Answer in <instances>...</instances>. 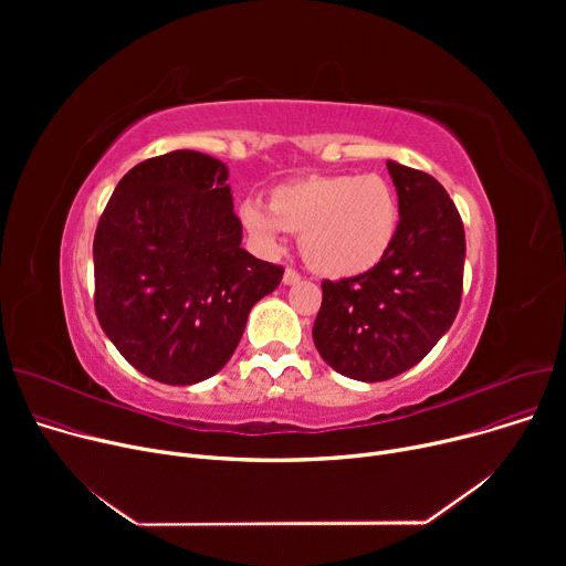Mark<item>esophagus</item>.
I'll use <instances>...</instances> for the list:
<instances>
[{"mask_svg":"<svg viewBox=\"0 0 566 566\" xmlns=\"http://www.w3.org/2000/svg\"><path fill=\"white\" fill-rule=\"evenodd\" d=\"M282 280H284V284H286V286H291V284H298V282H301V273L295 271V268H286Z\"/></svg>","mask_w":566,"mask_h":566,"instance_id":"1","label":"esophagus"}]
</instances>
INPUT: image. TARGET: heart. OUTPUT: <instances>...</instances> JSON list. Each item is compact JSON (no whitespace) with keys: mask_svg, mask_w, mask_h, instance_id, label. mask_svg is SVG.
Here are the masks:
<instances>
[{"mask_svg":"<svg viewBox=\"0 0 566 566\" xmlns=\"http://www.w3.org/2000/svg\"><path fill=\"white\" fill-rule=\"evenodd\" d=\"M238 218L263 252H275L284 231L301 233V252L312 271L342 280L371 271L388 254L399 201L380 174H325L280 184L268 206L243 201Z\"/></svg>","mask_w":566,"mask_h":566,"instance_id":"b5f03b06","label":"heart"}]
</instances>
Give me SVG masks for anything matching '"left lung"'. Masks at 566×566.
Returning a JSON list of instances; mask_svg holds the SVG:
<instances>
[{"label":"left lung","mask_w":566,"mask_h":566,"mask_svg":"<svg viewBox=\"0 0 566 566\" xmlns=\"http://www.w3.org/2000/svg\"><path fill=\"white\" fill-rule=\"evenodd\" d=\"M399 195L395 241L371 271L323 280L312 337L342 376L376 382L418 365L450 331L463 291V222L433 176L388 160Z\"/></svg>","instance_id":"obj_1"}]
</instances>
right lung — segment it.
<instances>
[{"instance_id":"add662e5","label":"right lung","mask_w":566,"mask_h":566,"mask_svg":"<svg viewBox=\"0 0 566 566\" xmlns=\"http://www.w3.org/2000/svg\"><path fill=\"white\" fill-rule=\"evenodd\" d=\"M227 165L171 151L135 165L94 235V305L103 333L144 376L192 385L218 374L250 310L284 268L241 248Z\"/></svg>"}]
</instances>
